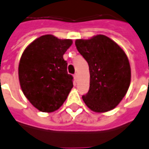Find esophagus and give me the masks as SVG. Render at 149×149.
<instances>
[{
	"mask_svg": "<svg viewBox=\"0 0 149 149\" xmlns=\"http://www.w3.org/2000/svg\"><path fill=\"white\" fill-rule=\"evenodd\" d=\"M73 78H74L75 81H77V79H78V74H77V73H75V74L73 75Z\"/></svg>",
	"mask_w": 149,
	"mask_h": 149,
	"instance_id": "esophagus-1",
	"label": "esophagus"
}]
</instances>
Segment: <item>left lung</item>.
<instances>
[{
  "label": "left lung",
  "mask_w": 149,
  "mask_h": 149,
  "mask_svg": "<svg viewBox=\"0 0 149 149\" xmlns=\"http://www.w3.org/2000/svg\"><path fill=\"white\" fill-rule=\"evenodd\" d=\"M75 44L87 61L90 72V87L82 96L84 102L98 113L115 108L130 84V65L124 50L103 35L77 39Z\"/></svg>",
  "instance_id": "1"
}]
</instances>
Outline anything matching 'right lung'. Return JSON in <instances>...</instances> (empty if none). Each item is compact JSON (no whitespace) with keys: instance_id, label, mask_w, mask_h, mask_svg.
Segmentation results:
<instances>
[{"instance_id":"obj_1","label":"right lung","mask_w":149,"mask_h":149,"mask_svg":"<svg viewBox=\"0 0 149 149\" xmlns=\"http://www.w3.org/2000/svg\"><path fill=\"white\" fill-rule=\"evenodd\" d=\"M71 39L52 35L36 38L25 49L19 64V80L24 95L35 108L53 112L60 108L73 87L63 55Z\"/></svg>"}]
</instances>
